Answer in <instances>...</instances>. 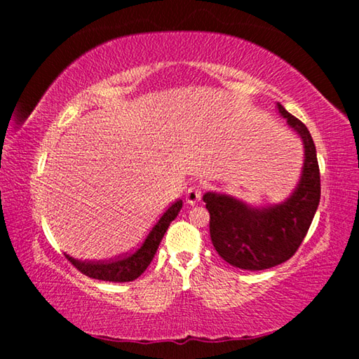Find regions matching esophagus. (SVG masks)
<instances>
[{
    "label": "esophagus",
    "mask_w": 359,
    "mask_h": 359,
    "mask_svg": "<svg viewBox=\"0 0 359 359\" xmlns=\"http://www.w3.org/2000/svg\"><path fill=\"white\" fill-rule=\"evenodd\" d=\"M185 199H187V203L188 204H196L199 199H201V188H199L198 185H193V187H190L187 190V193H185Z\"/></svg>",
    "instance_id": "1"
}]
</instances>
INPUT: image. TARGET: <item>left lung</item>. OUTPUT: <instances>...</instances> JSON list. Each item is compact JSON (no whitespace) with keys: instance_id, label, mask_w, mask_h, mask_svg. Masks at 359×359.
Instances as JSON below:
<instances>
[{"instance_id":"obj_1","label":"left lung","mask_w":359,"mask_h":359,"mask_svg":"<svg viewBox=\"0 0 359 359\" xmlns=\"http://www.w3.org/2000/svg\"><path fill=\"white\" fill-rule=\"evenodd\" d=\"M277 111L304 145V165L293 193L264 208H253L224 193L208 191L203 196L215 250L226 263L245 271L269 269L293 257L320 204V169L311 133L280 102Z\"/></svg>"}]
</instances>
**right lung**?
I'll use <instances>...</instances> for the list:
<instances>
[{
    "label": "right lung",
    "instance_id": "obj_1",
    "mask_svg": "<svg viewBox=\"0 0 359 359\" xmlns=\"http://www.w3.org/2000/svg\"><path fill=\"white\" fill-rule=\"evenodd\" d=\"M180 209L182 201L179 199V201H175L171 208L161 215L160 220L156 222L147 238H145L144 244L139 247L135 253L125 255V257L117 259L102 261V263H85V261H79L69 257V255H66V258H68L82 274L92 278H98V280L106 282H133L135 278L141 276L151 263L163 236H165L171 222L179 215Z\"/></svg>",
    "mask_w": 359,
    "mask_h": 359
}]
</instances>
